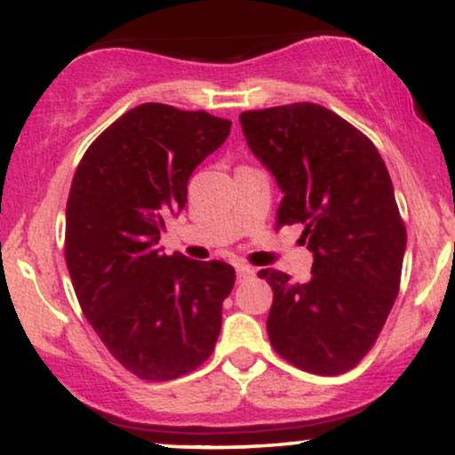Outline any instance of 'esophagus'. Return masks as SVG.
<instances>
[{"mask_svg": "<svg viewBox=\"0 0 455 455\" xmlns=\"http://www.w3.org/2000/svg\"><path fill=\"white\" fill-rule=\"evenodd\" d=\"M235 274H237V282H245L254 275V269L248 267V265H237L235 267Z\"/></svg>", "mask_w": 455, "mask_h": 455, "instance_id": "obj_1", "label": "esophagus"}]
</instances>
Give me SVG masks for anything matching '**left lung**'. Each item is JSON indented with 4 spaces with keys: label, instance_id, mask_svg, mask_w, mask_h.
Segmentation results:
<instances>
[{
    "label": "left lung",
    "instance_id": "obj_1",
    "mask_svg": "<svg viewBox=\"0 0 455 455\" xmlns=\"http://www.w3.org/2000/svg\"><path fill=\"white\" fill-rule=\"evenodd\" d=\"M250 149L282 196L275 227L301 224L312 278L260 269L274 291L271 347L306 372L336 377L374 347L400 291L406 227L374 143L321 104L239 115Z\"/></svg>",
    "mask_w": 455,
    "mask_h": 455
}]
</instances>
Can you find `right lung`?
I'll return each mask as SVG.
<instances>
[{
  "label": "right lung",
  "instance_id": "1",
  "mask_svg": "<svg viewBox=\"0 0 455 455\" xmlns=\"http://www.w3.org/2000/svg\"><path fill=\"white\" fill-rule=\"evenodd\" d=\"M231 132L205 111L148 102L113 122L76 166L66 205V265L83 315L128 372L173 380L213 353L224 260L162 254L166 218L188 203V180Z\"/></svg>",
  "mask_w": 455,
  "mask_h": 455
}]
</instances>
